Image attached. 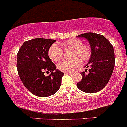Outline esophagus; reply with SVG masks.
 <instances>
[{
  "mask_svg": "<svg viewBox=\"0 0 127 127\" xmlns=\"http://www.w3.org/2000/svg\"><path fill=\"white\" fill-rule=\"evenodd\" d=\"M65 74H68V75H71L72 74V73H71V72H65Z\"/></svg>",
  "mask_w": 127,
  "mask_h": 127,
  "instance_id": "esophagus-1",
  "label": "esophagus"
}]
</instances>
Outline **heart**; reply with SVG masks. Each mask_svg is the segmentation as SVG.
Segmentation results:
<instances>
[{
    "label": "heart",
    "mask_w": 127,
    "mask_h": 127,
    "mask_svg": "<svg viewBox=\"0 0 127 127\" xmlns=\"http://www.w3.org/2000/svg\"><path fill=\"white\" fill-rule=\"evenodd\" d=\"M63 50H72L71 58L69 61H64L58 65L60 71L65 72H70L79 67L82 62L88 61L91 57V48L88 45L83 44L82 41L77 38H71L59 44ZM59 45L53 44L48 50V56L55 62H59L62 59L64 56L63 50Z\"/></svg>",
    "instance_id": "obj_1"
}]
</instances>
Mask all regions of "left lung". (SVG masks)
Listing matches in <instances>:
<instances>
[{
	"label": "left lung",
	"mask_w": 127,
	"mask_h": 127,
	"mask_svg": "<svg viewBox=\"0 0 127 127\" xmlns=\"http://www.w3.org/2000/svg\"><path fill=\"white\" fill-rule=\"evenodd\" d=\"M77 37L85 38L89 41L91 55L85 67L91 66L89 72H81L82 79L77 83L80 90L86 93H95L101 91L108 83L115 67V54L113 45L103 35L86 33Z\"/></svg>",
	"instance_id": "8db88e82"
}]
</instances>
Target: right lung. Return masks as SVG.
<instances>
[{
    "instance_id": "right-lung-1",
    "label": "right lung",
    "mask_w": 127,
    "mask_h": 127,
    "mask_svg": "<svg viewBox=\"0 0 127 127\" xmlns=\"http://www.w3.org/2000/svg\"><path fill=\"white\" fill-rule=\"evenodd\" d=\"M55 39L35 38L23 44L17 55L18 75L31 93L39 97L53 95L59 90L64 73L56 69L48 55ZM45 71L51 72L48 76Z\"/></svg>"
}]
</instances>
